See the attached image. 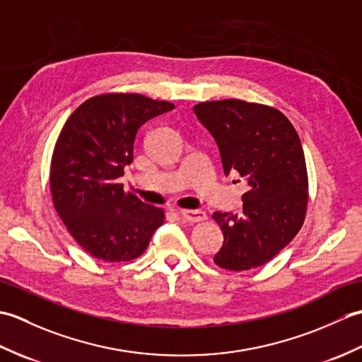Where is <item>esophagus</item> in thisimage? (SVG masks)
Masks as SVG:
<instances>
[{"label":"esophagus","mask_w":362,"mask_h":362,"mask_svg":"<svg viewBox=\"0 0 362 362\" xmlns=\"http://www.w3.org/2000/svg\"><path fill=\"white\" fill-rule=\"evenodd\" d=\"M179 214L183 221L191 222V224H194V222H202L206 219V213L202 210H182Z\"/></svg>","instance_id":"34e87169"}]
</instances>
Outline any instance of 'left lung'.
<instances>
[{"mask_svg":"<svg viewBox=\"0 0 362 362\" xmlns=\"http://www.w3.org/2000/svg\"><path fill=\"white\" fill-rule=\"evenodd\" d=\"M199 121L218 143L226 175L247 182L243 214L214 211L224 244L214 263L226 271L266 264L302 228L308 206V171L294 126L275 107L241 99L201 103Z\"/></svg>","mask_w":362,"mask_h":362,"instance_id":"obj_1","label":"left lung"}]
</instances>
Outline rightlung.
Listing matches in <instances>:
<instances>
[{"label":"right lung","mask_w":362,"mask_h":362,"mask_svg":"<svg viewBox=\"0 0 362 362\" xmlns=\"http://www.w3.org/2000/svg\"><path fill=\"white\" fill-rule=\"evenodd\" d=\"M173 109L138 93H104L82 103L60 130L49 169L52 204L91 257L135 259L163 224V210L127 193L118 180L134 160L138 129Z\"/></svg>","instance_id":"add662e5"}]
</instances>
